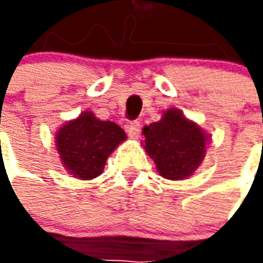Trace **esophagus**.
Returning a JSON list of instances; mask_svg holds the SVG:
<instances>
[{"label": "esophagus", "mask_w": 263, "mask_h": 263, "mask_svg": "<svg viewBox=\"0 0 263 263\" xmlns=\"http://www.w3.org/2000/svg\"><path fill=\"white\" fill-rule=\"evenodd\" d=\"M125 131L131 138L138 139L139 135H141V125H139V122H137V121H132V122H129V124L125 126Z\"/></svg>", "instance_id": "1"}]
</instances>
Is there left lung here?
Returning a JSON list of instances; mask_svg holds the SVG:
<instances>
[{"label": "left lung", "instance_id": "left-lung-1", "mask_svg": "<svg viewBox=\"0 0 263 263\" xmlns=\"http://www.w3.org/2000/svg\"><path fill=\"white\" fill-rule=\"evenodd\" d=\"M145 149L166 179L193 175L205 155L207 135L179 109H167L162 120L143 128Z\"/></svg>", "mask_w": 263, "mask_h": 263}]
</instances>
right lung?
Returning a JSON list of instances; mask_svg holds the SVG:
<instances>
[{"mask_svg":"<svg viewBox=\"0 0 263 263\" xmlns=\"http://www.w3.org/2000/svg\"><path fill=\"white\" fill-rule=\"evenodd\" d=\"M125 139L120 125L97 120L92 112L86 111L60 128L56 134V146L70 175L90 180L103 173L107 158Z\"/></svg>","mask_w":263,"mask_h":263,"instance_id":"right-lung-1","label":"right lung"}]
</instances>
